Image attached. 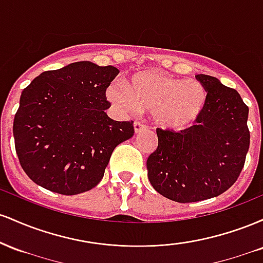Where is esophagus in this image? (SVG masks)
<instances>
[{"label": "esophagus", "mask_w": 263, "mask_h": 263, "mask_svg": "<svg viewBox=\"0 0 263 263\" xmlns=\"http://www.w3.org/2000/svg\"><path fill=\"white\" fill-rule=\"evenodd\" d=\"M134 128H135L136 134H138V132H141V131H143V129H146L147 126L144 125L143 122H141V121H135Z\"/></svg>", "instance_id": "esophagus-1"}]
</instances>
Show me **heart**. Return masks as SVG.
Here are the masks:
<instances>
[{"instance_id":"1","label":"heart","mask_w":263,"mask_h":263,"mask_svg":"<svg viewBox=\"0 0 263 263\" xmlns=\"http://www.w3.org/2000/svg\"><path fill=\"white\" fill-rule=\"evenodd\" d=\"M107 100L122 112L152 111L161 128L182 131L188 128L203 112L206 91L197 80H180L158 71H141L121 84H111Z\"/></svg>"}]
</instances>
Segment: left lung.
Segmentation results:
<instances>
[{
    "label": "left lung",
    "instance_id": "obj_1",
    "mask_svg": "<svg viewBox=\"0 0 263 263\" xmlns=\"http://www.w3.org/2000/svg\"><path fill=\"white\" fill-rule=\"evenodd\" d=\"M206 93L195 125L157 128L158 147L147 159L148 179L163 197L193 203L222 194L237 180L250 147L249 107L235 89L199 74Z\"/></svg>",
    "mask_w": 263,
    "mask_h": 263
}]
</instances>
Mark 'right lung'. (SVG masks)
<instances>
[{"mask_svg":"<svg viewBox=\"0 0 263 263\" xmlns=\"http://www.w3.org/2000/svg\"><path fill=\"white\" fill-rule=\"evenodd\" d=\"M112 65L77 62L48 70L21 93L13 137L21 167L38 185L63 195L100 183L115 147L135 134L134 121H114L106 89Z\"/></svg>","mask_w":263,"mask_h":263,"instance_id":"1","label":"right lung"}]
</instances>
